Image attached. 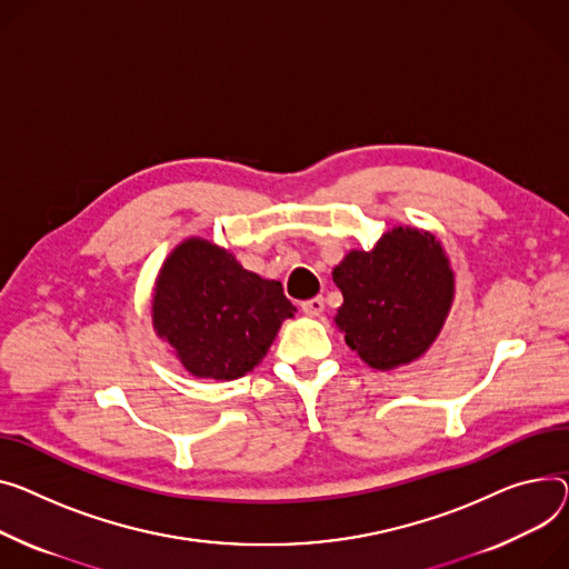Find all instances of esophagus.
<instances>
[{"label":"esophagus","instance_id":"34e87169","mask_svg":"<svg viewBox=\"0 0 569 569\" xmlns=\"http://www.w3.org/2000/svg\"><path fill=\"white\" fill-rule=\"evenodd\" d=\"M301 311H305V313L311 316V318L320 316V313L325 311V299H322V297H311V299H307V301H301Z\"/></svg>","mask_w":569,"mask_h":569}]
</instances>
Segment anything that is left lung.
I'll use <instances>...</instances> for the list:
<instances>
[{
    "label": "left lung",
    "mask_w": 569,
    "mask_h": 569,
    "mask_svg": "<svg viewBox=\"0 0 569 569\" xmlns=\"http://www.w3.org/2000/svg\"><path fill=\"white\" fill-rule=\"evenodd\" d=\"M331 277L343 292L336 325L375 370L426 355L456 297V274L441 242L409 226L387 231L370 251L352 249Z\"/></svg>",
    "instance_id": "left-lung-1"
}]
</instances>
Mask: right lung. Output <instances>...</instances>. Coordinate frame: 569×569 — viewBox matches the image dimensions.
Returning a JSON list of instances; mask_svg holds the SVG:
<instances>
[{
    "instance_id": "1",
    "label": "right lung",
    "mask_w": 569,
    "mask_h": 569,
    "mask_svg": "<svg viewBox=\"0 0 569 569\" xmlns=\"http://www.w3.org/2000/svg\"><path fill=\"white\" fill-rule=\"evenodd\" d=\"M279 281L262 279L233 253L189 238L164 260L153 292V327L187 372L238 380L268 355L295 316Z\"/></svg>"
}]
</instances>
